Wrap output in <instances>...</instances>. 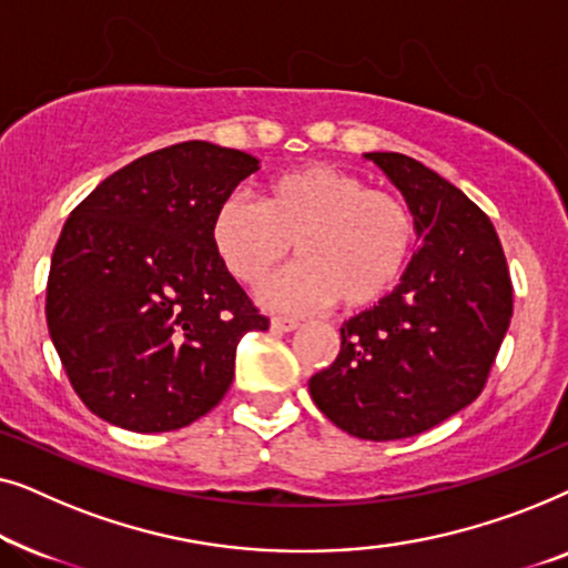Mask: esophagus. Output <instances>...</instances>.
Returning a JSON list of instances; mask_svg holds the SVG:
<instances>
[{
    "mask_svg": "<svg viewBox=\"0 0 568 568\" xmlns=\"http://www.w3.org/2000/svg\"><path fill=\"white\" fill-rule=\"evenodd\" d=\"M271 328H276L282 333H292L300 328V321H294V317H271Z\"/></svg>",
    "mask_w": 568,
    "mask_h": 568,
    "instance_id": "1",
    "label": "esophagus"
}]
</instances>
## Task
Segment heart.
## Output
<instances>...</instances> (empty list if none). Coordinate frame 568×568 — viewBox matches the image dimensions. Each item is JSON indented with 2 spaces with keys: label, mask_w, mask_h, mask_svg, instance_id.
Returning <instances> with one entry per match:
<instances>
[{
  "label": "heart",
  "mask_w": 568,
  "mask_h": 568,
  "mask_svg": "<svg viewBox=\"0 0 568 568\" xmlns=\"http://www.w3.org/2000/svg\"><path fill=\"white\" fill-rule=\"evenodd\" d=\"M212 247L245 286H261L290 258H302L261 300L284 313H307L338 300L359 310L383 300L414 245L408 206L390 191L328 162H305L271 178L261 204L227 196L212 216Z\"/></svg>",
  "instance_id": "obj_1"
}]
</instances>
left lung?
<instances>
[{
  "instance_id": "obj_1",
  "label": "left lung",
  "mask_w": 568,
  "mask_h": 568,
  "mask_svg": "<svg viewBox=\"0 0 568 568\" xmlns=\"http://www.w3.org/2000/svg\"><path fill=\"white\" fill-rule=\"evenodd\" d=\"M364 158L406 196L422 247L379 305L341 325L310 395L352 437L390 442L478 398L511 321V278L491 220L460 189L408 154Z\"/></svg>"
}]
</instances>
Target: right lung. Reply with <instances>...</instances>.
Segmentation results:
<instances>
[{"mask_svg":"<svg viewBox=\"0 0 568 568\" xmlns=\"http://www.w3.org/2000/svg\"><path fill=\"white\" fill-rule=\"evenodd\" d=\"M253 154L181 142L108 175L53 247L45 321L84 406L129 432L189 426L230 390L247 331H266L212 247V216Z\"/></svg>","mask_w":568,"mask_h":568,"instance_id":"add662e5","label":"right lung"}]
</instances>
